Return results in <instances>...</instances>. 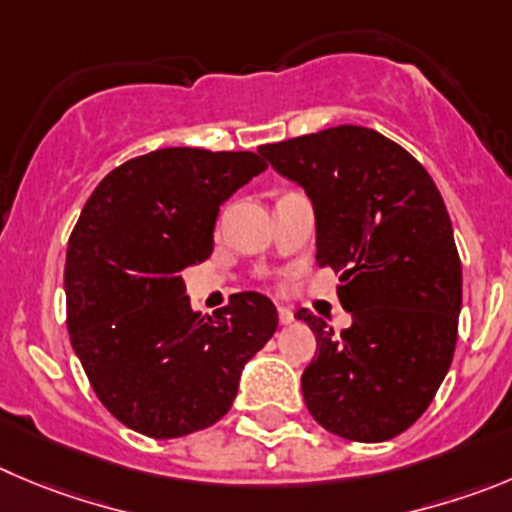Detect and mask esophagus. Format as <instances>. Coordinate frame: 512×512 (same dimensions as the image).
<instances>
[{"label":"esophagus","mask_w":512,"mask_h":512,"mask_svg":"<svg viewBox=\"0 0 512 512\" xmlns=\"http://www.w3.org/2000/svg\"><path fill=\"white\" fill-rule=\"evenodd\" d=\"M278 321L283 323V326H290V323L295 321V313L290 308H285V305H280V308H278Z\"/></svg>","instance_id":"1"}]
</instances>
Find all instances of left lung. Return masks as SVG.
Here are the masks:
<instances>
[{"label":"left lung","mask_w":512,"mask_h":512,"mask_svg":"<svg viewBox=\"0 0 512 512\" xmlns=\"http://www.w3.org/2000/svg\"><path fill=\"white\" fill-rule=\"evenodd\" d=\"M315 209L318 265L341 272L351 328L315 333L303 371L308 412L351 442H386L432 404L455 356L462 262L442 194L409 151L361 126H336L260 146Z\"/></svg>","instance_id":"1"}]
</instances>
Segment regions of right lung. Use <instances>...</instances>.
Masks as SVG:
<instances>
[{"instance_id": "obj_1", "label": "right lung", "mask_w": 512, "mask_h": 512, "mask_svg": "<svg viewBox=\"0 0 512 512\" xmlns=\"http://www.w3.org/2000/svg\"><path fill=\"white\" fill-rule=\"evenodd\" d=\"M265 169L252 151L159 148L105 176L73 227L70 343L100 404L146 437L219 422L242 366L278 328V310L260 293L197 313L179 275L212 255L219 204Z\"/></svg>"}]
</instances>
